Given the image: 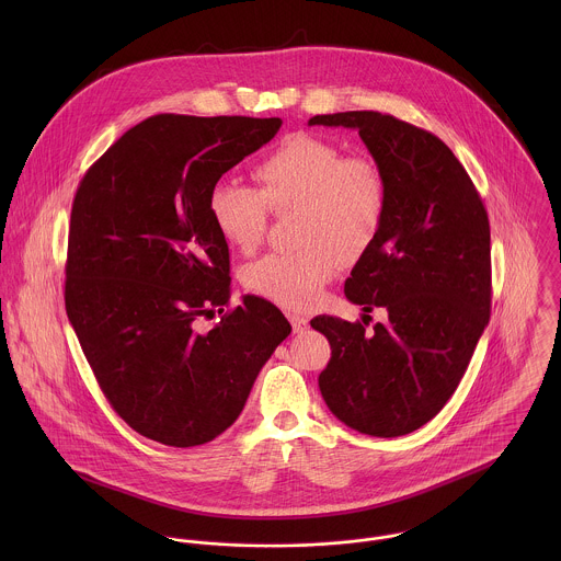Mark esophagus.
Returning <instances> with one entry per match:
<instances>
[{"mask_svg": "<svg viewBox=\"0 0 561 561\" xmlns=\"http://www.w3.org/2000/svg\"><path fill=\"white\" fill-rule=\"evenodd\" d=\"M287 320L291 321V328L296 334H302L309 328V318H305L300 313H287Z\"/></svg>", "mask_w": 561, "mask_h": 561, "instance_id": "1", "label": "esophagus"}]
</instances>
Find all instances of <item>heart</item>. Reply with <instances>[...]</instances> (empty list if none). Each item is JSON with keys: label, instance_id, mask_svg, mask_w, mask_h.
I'll return each mask as SVG.
<instances>
[{"label": "heart", "instance_id": "b5f03b06", "mask_svg": "<svg viewBox=\"0 0 561 561\" xmlns=\"http://www.w3.org/2000/svg\"><path fill=\"white\" fill-rule=\"evenodd\" d=\"M256 190L240 181L211 185L207 207L229 245L252 252L267 233L270 209L296 211L300 248L270 252L243 272L245 287L285 309H307L336 274L376 243L387 216V179L374 158L330 140L291 134L256 161Z\"/></svg>", "mask_w": 561, "mask_h": 561}]
</instances>
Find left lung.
Instances as JSON below:
<instances>
[{"label":"left lung","mask_w":561,"mask_h":561,"mask_svg":"<svg viewBox=\"0 0 561 561\" xmlns=\"http://www.w3.org/2000/svg\"><path fill=\"white\" fill-rule=\"evenodd\" d=\"M350 127L387 179V216L345 296L387 323L311 320L330 360L321 398L347 427L393 438L434 419L458 389L490 320V225L469 172L434 134L380 112L313 116ZM369 318V316H367Z\"/></svg>","instance_id":"obj_1"}]
</instances>
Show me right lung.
Returning a JSON list of instances; mask_svg holds the SVG:
<instances>
[{
    "label": "right lung",
    "instance_id": "right-lung-1",
    "mask_svg": "<svg viewBox=\"0 0 561 561\" xmlns=\"http://www.w3.org/2000/svg\"><path fill=\"white\" fill-rule=\"evenodd\" d=\"M280 118L158 114L83 174L71 209L65 307L110 405L138 434L196 447L236 423L291 325L267 300L229 307V243L214 183ZM221 320L203 331L199 320Z\"/></svg>",
    "mask_w": 561,
    "mask_h": 561
}]
</instances>
